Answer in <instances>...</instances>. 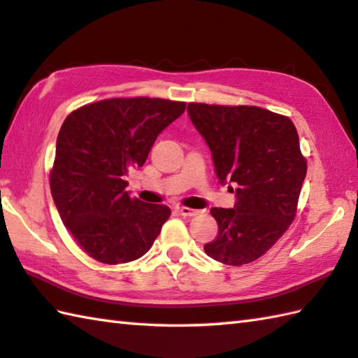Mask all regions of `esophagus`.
<instances>
[{
  "label": "esophagus",
  "instance_id": "obj_1",
  "mask_svg": "<svg viewBox=\"0 0 358 358\" xmlns=\"http://www.w3.org/2000/svg\"><path fill=\"white\" fill-rule=\"evenodd\" d=\"M177 211L181 216H196V214H199L197 210H192L189 206H177Z\"/></svg>",
  "mask_w": 358,
  "mask_h": 358
}]
</instances>
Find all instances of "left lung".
I'll use <instances>...</instances> for the list:
<instances>
[{
    "label": "left lung",
    "instance_id": "8db88e82",
    "mask_svg": "<svg viewBox=\"0 0 358 358\" xmlns=\"http://www.w3.org/2000/svg\"><path fill=\"white\" fill-rule=\"evenodd\" d=\"M189 119L213 155L220 183H233V208H211L219 225L205 252L243 266L264 255L296 217L307 161L288 117L258 106L189 103ZM233 191V187H229Z\"/></svg>",
    "mask_w": 358,
    "mask_h": 358
}]
</instances>
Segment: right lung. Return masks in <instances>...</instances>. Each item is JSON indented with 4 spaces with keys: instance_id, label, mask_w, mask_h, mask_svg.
Returning <instances> with one entry per match:
<instances>
[{
    "instance_id": "obj_1",
    "label": "right lung",
    "mask_w": 358,
    "mask_h": 358,
    "mask_svg": "<svg viewBox=\"0 0 358 358\" xmlns=\"http://www.w3.org/2000/svg\"><path fill=\"white\" fill-rule=\"evenodd\" d=\"M185 101L108 99L75 109L56 141L50 187L57 213L78 245L105 264L141 258L171 216L166 205L129 197L125 175L142 167Z\"/></svg>"
}]
</instances>
